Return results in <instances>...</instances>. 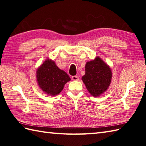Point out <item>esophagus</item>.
I'll return each instance as SVG.
<instances>
[{
	"label": "esophagus",
	"instance_id": "esophagus-1",
	"mask_svg": "<svg viewBox=\"0 0 146 146\" xmlns=\"http://www.w3.org/2000/svg\"><path fill=\"white\" fill-rule=\"evenodd\" d=\"M72 79L73 80H79V76H74L72 77Z\"/></svg>",
	"mask_w": 146,
	"mask_h": 146
}]
</instances>
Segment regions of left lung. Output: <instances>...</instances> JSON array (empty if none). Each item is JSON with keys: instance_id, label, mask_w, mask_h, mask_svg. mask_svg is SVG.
I'll list each match as a JSON object with an SVG mask.
<instances>
[{"instance_id": "8db88e82", "label": "left lung", "mask_w": 146, "mask_h": 146, "mask_svg": "<svg viewBox=\"0 0 146 146\" xmlns=\"http://www.w3.org/2000/svg\"><path fill=\"white\" fill-rule=\"evenodd\" d=\"M86 74L82 77L87 89L94 97H98L105 92L111 84V69L99 57L87 62Z\"/></svg>"}]
</instances>
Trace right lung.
<instances>
[{
    "instance_id": "1",
    "label": "right lung",
    "mask_w": 146,
    "mask_h": 146,
    "mask_svg": "<svg viewBox=\"0 0 146 146\" xmlns=\"http://www.w3.org/2000/svg\"><path fill=\"white\" fill-rule=\"evenodd\" d=\"M38 85L41 90L49 96H55L62 91L64 85L70 80L65 71L60 69L56 63L47 59L36 72Z\"/></svg>"
}]
</instances>
